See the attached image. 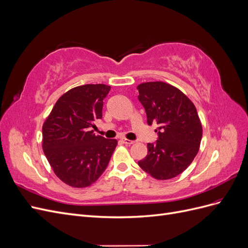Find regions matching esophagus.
Segmentation results:
<instances>
[{
  "label": "esophagus",
  "instance_id": "esophagus-1",
  "mask_svg": "<svg viewBox=\"0 0 248 248\" xmlns=\"http://www.w3.org/2000/svg\"><path fill=\"white\" fill-rule=\"evenodd\" d=\"M122 141H123V144H125V145H132V144H134V140H126V139H122Z\"/></svg>",
  "mask_w": 248,
  "mask_h": 248
}]
</instances>
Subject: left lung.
<instances>
[{
  "instance_id": "1",
  "label": "left lung",
  "mask_w": 248,
  "mask_h": 248,
  "mask_svg": "<svg viewBox=\"0 0 248 248\" xmlns=\"http://www.w3.org/2000/svg\"><path fill=\"white\" fill-rule=\"evenodd\" d=\"M139 100L148 125L157 124V140L148 144V154L139 166L157 180L183 172L198 154L202 136L194 104L179 89L162 81L138 86Z\"/></svg>"
}]
</instances>
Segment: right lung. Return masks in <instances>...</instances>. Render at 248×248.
I'll list each match as a JSON object with an SVG mask.
<instances>
[{"label":"right lung","mask_w":248,"mask_h":248,"mask_svg":"<svg viewBox=\"0 0 248 248\" xmlns=\"http://www.w3.org/2000/svg\"><path fill=\"white\" fill-rule=\"evenodd\" d=\"M109 86L84 85L60 97L42 127V148L55 174L66 184L82 188L106 170L117 140L95 136Z\"/></svg>","instance_id":"right-lung-1"}]
</instances>
